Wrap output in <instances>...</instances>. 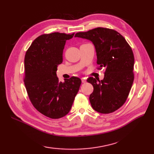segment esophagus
I'll use <instances>...</instances> for the list:
<instances>
[{
  "mask_svg": "<svg viewBox=\"0 0 154 154\" xmlns=\"http://www.w3.org/2000/svg\"><path fill=\"white\" fill-rule=\"evenodd\" d=\"M81 81H82V83H86V79L85 78H82V79H81Z\"/></svg>",
  "mask_w": 154,
  "mask_h": 154,
  "instance_id": "34e87169",
  "label": "esophagus"
}]
</instances>
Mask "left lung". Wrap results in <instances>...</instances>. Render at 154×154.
<instances>
[{
    "instance_id": "left-lung-1",
    "label": "left lung",
    "mask_w": 154,
    "mask_h": 154,
    "mask_svg": "<svg viewBox=\"0 0 154 154\" xmlns=\"http://www.w3.org/2000/svg\"><path fill=\"white\" fill-rule=\"evenodd\" d=\"M75 37L92 42L99 69L106 68L103 80L87 79L94 88L89 97L91 106L102 114L114 112L126 102L133 84L134 57L131 47L122 35L109 28L99 27L78 32Z\"/></svg>"
}]
</instances>
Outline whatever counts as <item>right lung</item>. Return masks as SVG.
I'll return each mask as SVG.
<instances>
[{
    "instance_id": "add662e5",
    "label": "right lung",
    "mask_w": 154,
    "mask_h": 154,
    "mask_svg": "<svg viewBox=\"0 0 154 154\" xmlns=\"http://www.w3.org/2000/svg\"><path fill=\"white\" fill-rule=\"evenodd\" d=\"M73 35L59 32L41 35L25 55L24 85L29 99L35 109L50 119L69 113L81 84L76 77L59 82L56 74L65 42Z\"/></svg>"
}]
</instances>
